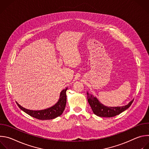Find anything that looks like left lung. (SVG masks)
Wrapping results in <instances>:
<instances>
[{
  "label": "left lung",
  "instance_id": "left-lung-1",
  "mask_svg": "<svg viewBox=\"0 0 149 149\" xmlns=\"http://www.w3.org/2000/svg\"><path fill=\"white\" fill-rule=\"evenodd\" d=\"M88 102L90 104L93 113L97 116L102 117H112L121 113L130 107L133 100L123 107H107L101 104L98 100L87 92Z\"/></svg>",
  "mask_w": 149,
  "mask_h": 149
}]
</instances>
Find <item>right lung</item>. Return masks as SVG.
I'll list each match as a JSON object with an SVG mask.
<instances>
[{
  "instance_id": "obj_1",
  "label": "right lung",
  "mask_w": 149,
  "mask_h": 149,
  "mask_svg": "<svg viewBox=\"0 0 149 149\" xmlns=\"http://www.w3.org/2000/svg\"><path fill=\"white\" fill-rule=\"evenodd\" d=\"M68 88L63 90L59 96V99L58 102L52 107L42 110H28L23 107H22L20 105H19L17 102V104L18 107L24 111L25 113L28 114V115L39 119L41 120H51L60 116L62 113L65 110V107L66 105L67 102V95H66V91Z\"/></svg>"
}]
</instances>
